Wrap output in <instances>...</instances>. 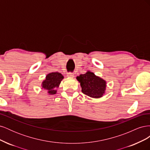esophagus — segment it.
<instances>
[{
    "label": "esophagus",
    "mask_w": 150,
    "mask_h": 150,
    "mask_svg": "<svg viewBox=\"0 0 150 150\" xmlns=\"http://www.w3.org/2000/svg\"><path fill=\"white\" fill-rule=\"evenodd\" d=\"M67 77H69V78H74V74L72 73V72H69V73H67Z\"/></svg>",
    "instance_id": "1"
}]
</instances>
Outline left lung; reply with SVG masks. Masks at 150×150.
<instances>
[{
	"label": "left lung",
	"instance_id": "8db88e82",
	"mask_svg": "<svg viewBox=\"0 0 150 150\" xmlns=\"http://www.w3.org/2000/svg\"><path fill=\"white\" fill-rule=\"evenodd\" d=\"M76 79L80 83L83 93L89 97L99 98L105 93L106 82L93 72L88 71L84 74L77 76Z\"/></svg>",
	"mask_w": 150,
	"mask_h": 150
}]
</instances>
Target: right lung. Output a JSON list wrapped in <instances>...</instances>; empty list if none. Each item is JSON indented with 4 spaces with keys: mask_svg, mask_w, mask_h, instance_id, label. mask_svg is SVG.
<instances>
[{
    "mask_svg": "<svg viewBox=\"0 0 150 150\" xmlns=\"http://www.w3.org/2000/svg\"><path fill=\"white\" fill-rule=\"evenodd\" d=\"M63 78L64 76L60 72H51L46 76V79L43 81L42 87L47 91L49 94H55L57 93L56 89L59 88Z\"/></svg>",
    "mask_w": 150,
    "mask_h": 150,
    "instance_id": "obj_1",
    "label": "right lung"
}]
</instances>
